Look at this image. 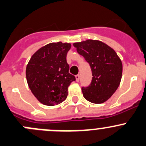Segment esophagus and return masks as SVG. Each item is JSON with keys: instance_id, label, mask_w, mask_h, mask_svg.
I'll use <instances>...</instances> for the list:
<instances>
[{"instance_id": "1", "label": "esophagus", "mask_w": 146, "mask_h": 146, "mask_svg": "<svg viewBox=\"0 0 146 146\" xmlns=\"http://www.w3.org/2000/svg\"><path fill=\"white\" fill-rule=\"evenodd\" d=\"M75 77H76V82H79V78H80V76H79V74H77V75H76V76H75Z\"/></svg>"}]
</instances>
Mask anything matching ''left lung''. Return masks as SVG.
<instances>
[{
  "instance_id": "obj_1",
  "label": "left lung",
  "mask_w": 146,
  "mask_h": 146,
  "mask_svg": "<svg viewBox=\"0 0 146 146\" xmlns=\"http://www.w3.org/2000/svg\"><path fill=\"white\" fill-rule=\"evenodd\" d=\"M73 45L89 63L93 76L90 84L82 87L84 97L92 103H104L120 84L123 70L120 58L111 47L99 40H88Z\"/></svg>"
}]
</instances>
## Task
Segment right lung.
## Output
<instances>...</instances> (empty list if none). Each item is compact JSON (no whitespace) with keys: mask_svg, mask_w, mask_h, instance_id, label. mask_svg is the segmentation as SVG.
<instances>
[{"mask_svg":"<svg viewBox=\"0 0 146 146\" xmlns=\"http://www.w3.org/2000/svg\"><path fill=\"white\" fill-rule=\"evenodd\" d=\"M70 43H50L39 49L30 58L26 67L29 88L37 100L46 106L64 102L68 86L76 78L69 73L67 54Z\"/></svg>","mask_w":146,"mask_h":146,"instance_id":"right-lung-1","label":"right lung"}]
</instances>
